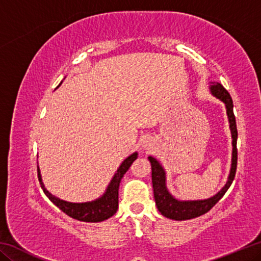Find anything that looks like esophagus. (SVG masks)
I'll return each mask as SVG.
<instances>
[{"label": "esophagus", "instance_id": "1", "mask_svg": "<svg viewBox=\"0 0 261 261\" xmlns=\"http://www.w3.org/2000/svg\"><path fill=\"white\" fill-rule=\"evenodd\" d=\"M153 145H154L153 139L146 138V139L144 140V143H143V147H144L145 149H151V148L153 147Z\"/></svg>", "mask_w": 261, "mask_h": 261}]
</instances>
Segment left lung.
<instances>
[{
	"instance_id": "8db88e82",
	"label": "left lung",
	"mask_w": 261,
	"mask_h": 261,
	"mask_svg": "<svg viewBox=\"0 0 261 261\" xmlns=\"http://www.w3.org/2000/svg\"><path fill=\"white\" fill-rule=\"evenodd\" d=\"M210 92L212 95L215 96L216 99L222 101L226 107L229 129L231 134V166L230 171L228 175V180L224 184V187L216 192L214 196L206 199H198V200H179L169 192L167 188V177L166 170L162 165L155 158L148 156V160L152 166V183H153V191H154V199H155L156 207L160 213L166 216L168 219L176 220V221H184L194 219L197 216H200L208 212L216 202H218L223 194L227 192V190L230 188L233 178H235L236 168H237V127L235 116H233V105L230 94L220 83H211Z\"/></svg>"
}]
</instances>
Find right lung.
<instances>
[{
	"mask_svg": "<svg viewBox=\"0 0 261 261\" xmlns=\"http://www.w3.org/2000/svg\"><path fill=\"white\" fill-rule=\"evenodd\" d=\"M137 156H138V153L137 152L132 153L131 155L127 156L125 160L121 163V166L118 167L117 171L113 176V178L108 184L107 189H106L105 193L101 197H99L98 199L92 201L70 202L55 197L54 194H51L48 191L45 184H43L39 166L38 178L39 182H40L41 189L48 197V199H49L55 206L59 207L62 212H64L65 214L71 216L72 219L83 221V222H101V221L112 218V216L116 213V211L118 208V188H120L121 179L132 165V162L136 160Z\"/></svg>",
	"mask_w": 261,
	"mask_h": 261,
	"instance_id": "obj_1",
	"label": "right lung"
}]
</instances>
